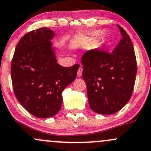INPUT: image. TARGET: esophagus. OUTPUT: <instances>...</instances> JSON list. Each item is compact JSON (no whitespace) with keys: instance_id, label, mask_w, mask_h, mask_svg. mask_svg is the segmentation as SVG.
<instances>
[{"instance_id":"esophagus-1","label":"esophagus","mask_w":151,"mask_h":151,"mask_svg":"<svg viewBox=\"0 0 151 151\" xmlns=\"http://www.w3.org/2000/svg\"><path fill=\"white\" fill-rule=\"evenodd\" d=\"M82 71H83V69L81 68H79V70L77 71V76L78 77H81V74H82Z\"/></svg>"}]
</instances>
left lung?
<instances>
[{
    "instance_id": "1",
    "label": "left lung",
    "mask_w": 151,
    "mask_h": 151,
    "mask_svg": "<svg viewBox=\"0 0 151 151\" xmlns=\"http://www.w3.org/2000/svg\"><path fill=\"white\" fill-rule=\"evenodd\" d=\"M122 38L112 53L88 50L81 58L82 77L87 86L90 108L96 113L111 115L129 101L137 76V59L132 40L117 25Z\"/></svg>"
}]
</instances>
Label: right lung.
<instances>
[{
    "mask_svg": "<svg viewBox=\"0 0 151 151\" xmlns=\"http://www.w3.org/2000/svg\"><path fill=\"white\" fill-rule=\"evenodd\" d=\"M54 32L47 27L23 36L15 48L11 78L17 101L29 113L48 118L60 110L62 93L75 79L79 65L65 68L57 63L51 40Z\"/></svg>",
    "mask_w": 151,
    "mask_h": 151,
    "instance_id": "1",
    "label": "right lung"
}]
</instances>
